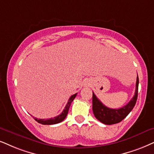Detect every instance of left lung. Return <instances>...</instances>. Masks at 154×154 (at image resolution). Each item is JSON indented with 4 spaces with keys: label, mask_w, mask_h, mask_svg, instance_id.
Wrapping results in <instances>:
<instances>
[{
    "label": "left lung",
    "mask_w": 154,
    "mask_h": 154,
    "mask_svg": "<svg viewBox=\"0 0 154 154\" xmlns=\"http://www.w3.org/2000/svg\"><path fill=\"white\" fill-rule=\"evenodd\" d=\"M138 87H139V77L137 75L135 94L127 104L117 109L106 107L93 93L92 110L95 117L102 123L107 125L119 123L131 112L135 106L138 97Z\"/></svg>",
    "instance_id": "obj_1"
}]
</instances>
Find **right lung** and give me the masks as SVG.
Returning a JSON list of instances; mask_svg holds the SVG:
<instances>
[{
    "instance_id": "1",
    "label": "right lung",
    "mask_w": 154,
    "mask_h": 154,
    "mask_svg": "<svg viewBox=\"0 0 154 154\" xmlns=\"http://www.w3.org/2000/svg\"><path fill=\"white\" fill-rule=\"evenodd\" d=\"M77 93H76V94H73L72 96H71L70 97H69V100H68V102L67 103V104H66L65 109H64L63 112H62L60 115H58L53 118L46 119L34 118L36 122H38V123H40L41 124H44V125H51V124H58V123H60V122H63V121L66 118V116H67V114H68V111H69V106H70V105H71V103L72 102L74 99L75 98L76 96H77Z\"/></svg>"
}]
</instances>
